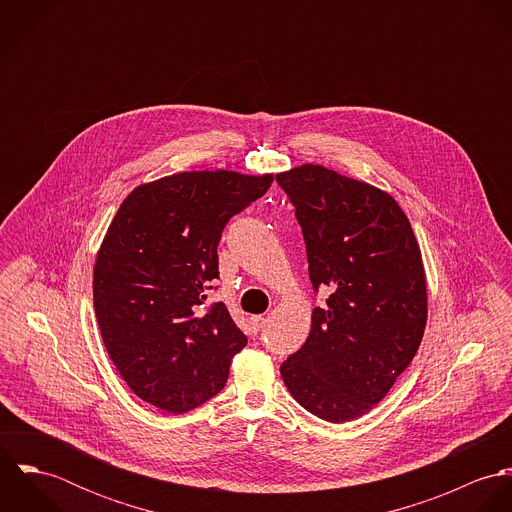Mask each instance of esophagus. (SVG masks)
<instances>
[{"mask_svg": "<svg viewBox=\"0 0 512 512\" xmlns=\"http://www.w3.org/2000/svg\"><path fill=\"white\" fill-rule=\"evenodd\" d=\"M264 323H266V317H262V315H254V317H250V325H252L254 333H258V331L264 327Z\"/></svg>", "mask_w": 512, "mask_h": 512, "instance_id": "obj_1", "label": "esophagus"}]
</instances>
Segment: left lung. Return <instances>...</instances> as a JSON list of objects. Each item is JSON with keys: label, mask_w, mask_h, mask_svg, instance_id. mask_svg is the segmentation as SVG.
Returning <instances> with one entry per match:
<instances>
[{"label": "left lung", "mask_w": 512, "mask_h": 512, "mask_svg": "<svg viewBox=\"0 0 512 512\" xmlns=\"http://www.w3.org/2000/svg\"><path fill=\"white\" fill-rule=\"evenodd\" d=\"M295 207L315 290L303 347L280 366L293 398L341 424L378 404L412 363L428 319L420 244L396 199L323 165L276 175Z\"/></svg>", "instance_id": "1"}]
</instances>
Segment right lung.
<instances>
[{
    "label": "right lung",
    "mask_w": 512,
    "mask_h": 512,
    "mask_svg": "<svg viewBox=\"0 0 512 512\" xmlns=\"http://www.w3.org/2000/svg\"><path fill=\"white\" fill-rule=\"evenodd\" d=\"M272 181L228 169L173 173L138 185L110 222L92 272L94 311L112 363L147 404L183 414L226 384L248 339L224 303L205 307L220 232Z\"/></svg>",
    "instance_id": "obj_1"
}]
</instances>
